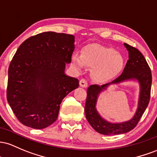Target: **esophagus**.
<instances>
[{"label": "esophagus", "mask_w": 157, "mask_h": 157, "mask_svg": "<svg viewBox=\"0 0 157 157\" xmlns=\"http://www.w3.org/2000/svg\"><path fill=\"white\" fill-rule=\"evenodd\" d=\"M79 85L82 87H87V82L85 79L82 78L81 79L80 82H79Z\"/></svg>", "instance_id": "34e87169"}]
</instances>
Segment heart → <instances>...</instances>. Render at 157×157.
I'll use <instances>...</instances> for the list:
<instances>
[{"label":"heart","instance_id":"obj_1","mask_svg":"<svg viewBox=\"0 0 157 157\" xmlns=\"http://www.w3.org/2000/svg\"><path fill=\"white\" fill-rule=\"evenodd\" d=\"M71 62L78 70L83 69L86 64L93 67L92 76L98 82L111 80L120 73L124 66V59L113 48L97 44L84 47L82 55L73 53Z\"/></svg>","mask_w":157,"mask_h":157}]
</instances>
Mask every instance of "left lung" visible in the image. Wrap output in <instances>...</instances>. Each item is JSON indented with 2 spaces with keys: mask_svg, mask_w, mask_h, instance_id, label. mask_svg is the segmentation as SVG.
Returning a JSON list of instances; mask_svg holds the SVG:
<instances>
[{
  "mask_svg": "<svg viewBox=\"0 0 157 157\" xmlns=\"http://www.w3.org/2000/svg\"><path fill=\"white\" fill-rule=\"evenodd\" d=\"M128 52V60L122 73L112 82L103 85H91L87 88L85 116L88 122L98 133L104 135H119L131 131L136 126L150 101L152 75L150 67L143 55L137 49L124 44ZM127 81H134L140 88L137 108L131 120L121 123H110L104 119L96 108L98 98L102 92L112 85Z\"/></svg>",
  "mask_w": 157,
  "mask_h": 157,
  "instance_id": "1",
  "label": "left lung"
}]
</instances>
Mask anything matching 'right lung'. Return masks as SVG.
Listing matches in <instances>:
<instances>
[{"label":"right lung","mask_w":157,"mask_h":157,"mask_svg":"<svg viewBox=\"0 0 157 157\" xmlns=\"http://www.w3.org/2000/svg\"><path fill=\"white\" fill-rule=\"evenodd\" d=\"M75 37L44 32L18 47L8 70L7 101L24 125L44 129L55 122L64 98L78 87V80L65 74L71 62Z\"/></svg>","instance_id":"obj_1"}]
</instances>
